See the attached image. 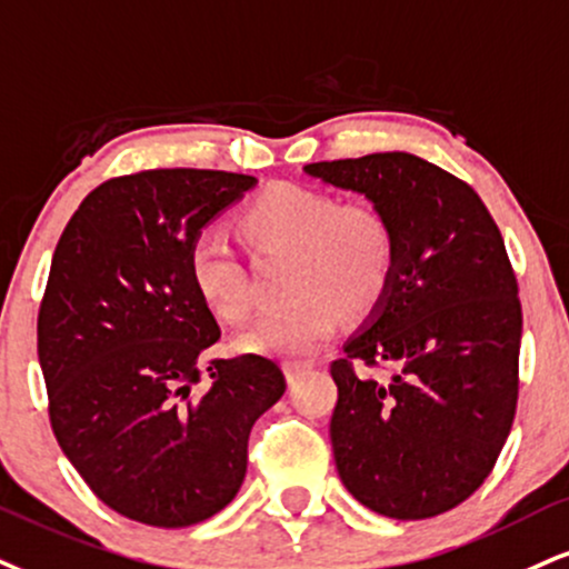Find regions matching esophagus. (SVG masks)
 Listing matches in <instances>:
<instances>
[{"label": "esophagus", "mask_w": 569, "mask_h": 569, "mask_svg": "<svg viewBox=\"0 0 569 569\" xmlns=\"http://www.w3.org/2000/svg\"><path fill=\"white\" fill-rule=\"evenodd\" d=\"M310 362H286V379H289V385L293 387L297 385L299 379H302V376L310 371Z\"/></svg>", "instance_id": "esophagus-1"}]
</instances>
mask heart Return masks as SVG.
I'll return each instance as SVG.
<instances>
[{
	"label": "heart",
	"instance_id": "heart-1",
	"mask_svg": "<svg viewBox=\"0 0 569 569\" xmlns=\"http://www.w3.org/2000/svg\"><path fill=\"white\" fill-rule=\"evenodd\" d=\"M241 224L264 249L289 251L283 293L289 302L241 333L246 352L307 358L337 333L341 307L366 312L385 297L395 270V232L371 203H339L302 184L262 190ZM188 272L203 307L219 320L241 323L254 310L246 267L214 230L190 246Z\"/></svg>",
	"mask_w": 569,
	"mask_h": 569
}]
</instances>
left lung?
<instances>
[{"mask_svg": "<svg viewBox=\"0 0 569 569\" xmlns=\"http://www.w3.org/2000/svg\"><path fill=\"white\" fill-rule=\"evenodd\" d=\"M305 172L362 193L395 232L389 289L331 362L341 482L392 519L456 509L496 467L517 410L522 305L501 230L467 182L413 153ZM352 361L390 376L355 375Z\"/></svg>", "mask_w": 569, "mask_h": 569, "instance_id": "1", "label": "left lung"}]
</instances>
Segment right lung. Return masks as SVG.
I'll return each instance as SVG.
<instances>
[{"label":"right lung","instance_id":"1","mask_svg":"<svg viewBox=\"0 0 569 569\" xmlns=\"http://www.w3.org/2000/svg\"><path fill=\"white\" fill-rule=\"evenodd\" d=\"M254 184L211 169L113 177L52 254L37 323L52 432L89 490L134 522L188 527L222 511L241 490L251 427L286 392L262 355L209 360L219 326L188 272L201 230Z\"/></svg>","mask_w":569,"mask_h":569}]
</instances>
